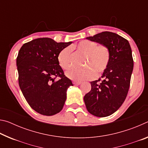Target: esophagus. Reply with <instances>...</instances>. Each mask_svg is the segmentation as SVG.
Instances as JSON below:
<instances>
[{"mask_svg": "<svg viewBox=\"0 0 148 148\" xmlns=\"http://www.w3.org/2000/svg\"><path fill=\"white\" fill-rule=\"evenodd\" d=\"M73 84L75 85V86H78V85H80L82 84V82H77V81H73Z\"/></svg>", "mask_w": 148, "mask_h": 148, "instance_id": "1", "label": "esophagus"}]
</instances>
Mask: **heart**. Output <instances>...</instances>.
<instances>
[{
  "mask_svg": "<svg viewBox=\"0 0 148 148\" xmlns=\"http://www.w3.org/2000/svg\"><path fill=\"white\" fill-rule=\"evenodd\" d=\"M72 49L82 52L87 56L86 66L90 69L85 70L72 69L66 72V76L75 81H84L94 78L95 73L100 76L106 71L110 60V52L105 45H97L96 42L84 40L71 47ZM65 47L58 56V62L61 68L69 70L72 67V49Z\"/></svg>",
  "mask_w": 148,
  "mask_h": 148,
  "instance_id": "1",
  "label": "heart"
}]
</instances>
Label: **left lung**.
I'll return each instance as SVG.
<instances>
[{"instance_id": "1", "label": "left lung", "mask_w": 148, "mask_h": 148, "mask_svg": "<svg viewBox=\"0 0 148 148\" xmlns=\"http://www.w3.org/2000/svg\"><path fill=\"white\" fill-rule=\"evenodd\" d=\"M86 39L105 45L110 52L109 64L102 79L90 82L91 89L84 98L90 114L106 117L119 108L128 93L134 66L132 50L127 40L112 32H102Z\"/></svg>"}]
</instances>
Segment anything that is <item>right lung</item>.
Masks as SVG:
<instances>
[{"label":"right lung","instance_id":"right-lung-1","mask_svg":"<svg viewBox=\"0 0 148 148\" xmlns=\"http://www.w3.org/2000/svg\"><path fill=\"white\" fill-rule=\"evenodd\" d=\"M72 43L36 38L24 44L19 51L16 64L19 87L30 106L44 116L61 111L67 89L73 86L58 62L60 51ZM56 77H60L58 81L54 80Z\"/></svg>","mask_w":148,"mask_h":148}]
</instances>
